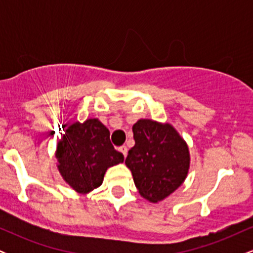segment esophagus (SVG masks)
<instances>
[{"label":"esophagus","mask_w":253,"mask_h":253,"mask_svg":"<svg viewBox=\"0 0 253 253\" xmlns=\"http://www.w3.org/2000/svg\"><path fill=\"white\" fill-rule=\"evenodd\" d=\"M119 151H120V152L124 155L125 158H126V156H127V147L125 146V145H123V146L119 147Z\"/></svg>","instance_id":"esophagus-1"}]
</instances>
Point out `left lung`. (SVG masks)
<instances>
[{
    "label": "left lung",
    "mask_w": 253,
    "mask_h": 253,
    "mask_svg": "<svg viewBox=\"0 0 253 253\" xmlns=\"http://www.w3.org/2000/svg\"><path fill=\"white\" fill-rule=\"evenodd\" d=\"M135 145L126 163L139 194L157 203L181 187L188 175V145L170 124L140 119L133 125Z\"/></svg>",
    "instance_id": "8db88e82"
}]
</instances>
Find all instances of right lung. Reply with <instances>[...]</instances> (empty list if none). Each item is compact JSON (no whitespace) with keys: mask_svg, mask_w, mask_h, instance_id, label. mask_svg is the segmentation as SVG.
I'll return each mask as SVG.
<instances>
[{"mask_svg":"<svg viewBox=\"0 0 253 253\" xmlns=\"http://www.w3.org/2000/svg\"><path fill=\"white\" fill-rule=\"evenodd\" d=\"M57 168L64 181L80 194H88L103 182L108 168L124 162L114 149L109 130L98 119L75 123L57 145Z\"/></svg>","mask_w":253,"mask_h":253,"instance_id":"add662e5","label":"right lung"}]
</instances>
